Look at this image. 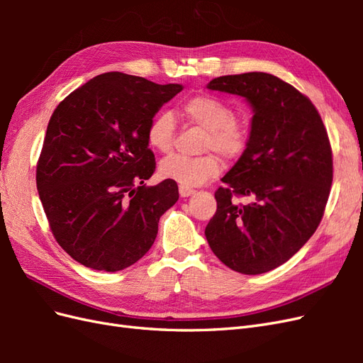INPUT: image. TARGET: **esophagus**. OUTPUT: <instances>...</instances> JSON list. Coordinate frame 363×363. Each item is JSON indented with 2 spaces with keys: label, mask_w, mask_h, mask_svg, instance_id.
I'll list each match as a JSON object with an SVG mask.
<instances>
[{
  "label": "esophagus",
  "mask_w": 363,
  "mask_h": 363,
  "mask_svg": "<svg viewBox=\"0 0 363 363\" xmlns=\"http://www.w3.org/2000/svg\"><path fill=\"white\" fill-rule=\"evenodd\" d=\"M179 192H180V195H182V196H189V195H192V194L195 192V189L189 188V186L180 184V186H179Z\"/></svg>",
  "instance_id": "esophagus-1"
}]
</instances>
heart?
Segmentation results:
<instances>
[{
    "instance_id": "1",
    "label": "heart",
    "mask_w": 363,
    "mask_h": 363,
    "mask_svg": "<svg viewBox=\"0 0 363 363\" xmlns=\"http://www.w3.org/2000/svg\"><path fill=\"white\" fill-rule=\"evenodd\" d=\"M183 115L191 123L207 131L204 150H212L224 159L233 160L242 156L248 145L250 127L245 121L235 118L233 108L225 101L207 94L195 95L183 103ZM175 121L171 112L162 111L150 121L147 128L148 145L159 152L172 148ZM221 171V160L213 152L199 157L172 155L159 164L163 179L177 182L184 186H196L211 180Z\"/></svg>"
}]
</instances>
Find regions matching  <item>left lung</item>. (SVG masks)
<instances>
[{"label": "left lung", "mask_w": 363, "mask_h": 363, "mask_svg": "<svg viewBox=\"0 0 363 363\" xmlns=\"http://www.w3.org/2000/svg\"><path fill=\"white\" fill-rule=\"evenodd\" d=\"M207 87L247 98L255 115L204 235L224 265L256 276L289 260L320 225L333 182L330 140L313 103L276 75H223Z\"/></svg>", "instance_id": "left-lung-1"}]
</instances>
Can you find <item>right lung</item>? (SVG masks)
I'll return each instance as SVG.
<instances>
[{
    "label": "right lung",
    "mask_w": 363,
    "mask_h": 363,
    "mask_svg": "<svg viewBox=\"0 0 363 363\" xmlns=\"http://www.w3.org/2000/svg\"><path fill=\"white\" fill-rule=\"evenodd\" d=\"M182 84L123 72L96 75L59 103L36 167L52 236L82 265L115 272L155 244L179 186H147L156 169L147 128Z\"/></svg>",
    "instance_id": "1"
}]
</instances>
